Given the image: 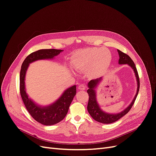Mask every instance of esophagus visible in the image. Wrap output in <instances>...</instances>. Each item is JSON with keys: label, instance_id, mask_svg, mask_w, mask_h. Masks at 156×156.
Listing matches in <instances>:
<instances>
[{"label": "esophagus", "instance_id": "34e87169", "mask_svg": "<svg viewBox=\"0 0 156 156\" xmlns=\"http://www.w3.org/2000/svg\"><path fill=\"white\" fill-rule=\"evenodd\" d=\"M78 89L79 90H84L86 89V86L84 85V84H81L78 87Z\"/></svg>", "mask_w": 156, "mask_h": 156}]
</instances>
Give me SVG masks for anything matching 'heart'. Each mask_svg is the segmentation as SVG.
<instances>
[{"instance_id":"obj_1","label":"heart","mask_w":156,"mask_h":156,"mask_svg":"<svg viewBox=\"0 0 156 156\" xmlns=\"http://www.w3.org/2000/svg\"><path fill=\"white\" fill-rule=\"evenodd\" d=\"M70 62L77 71L86 72L90 78L100 76L111 64V55L103 48H87L73 52Z\"/></svg>"}]
</instances>
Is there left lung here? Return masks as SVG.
Masks as SVG:
<instances>
[{"label":"left lung","instance_id":"obj_1","mask_svg":"<svg viewBox=\"0 0 156 156\" xmlns=\"http://www.w3.org/2000/svg\"><path fill=\"white\" fill-rule=\"evenodd\" d=\"M118 53L119 55V64H127L133 69V72L135 73L136 83H137V89H136V93L133 98V101L129 105V106L126 107L124 111H121L120 112L116 113V114H111V113H108L103 111L101 107L99 105L97 98H96V88L99 84L102 81L103 77L100 78H98L96 79L91 80L88 83V89L87 90V92L89 96V100L87 105V110L89 112V114L93 118V119L96 121L98 122H101L103 124H111L113 123L117 120H119L122 116L126 115L127 112L129 111L131 108L132 106L134 104V102L136 100V96L138 95L139 87H140V81H139V77L137 70L135 67V65L133 62V61L131 60L129 56L125 54L123 52L117 49Z\"/></svg>","mask_w":156,"mask_h":156}]
</instances>
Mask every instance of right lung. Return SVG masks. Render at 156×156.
<instances>
[{"instance_id":"right-lung-1","label":"right lung","mask_w":156,"mask_h":156,"mask_svg":"<svg viewBox=\"0 0 156 156\" xmlns=\"http://www.w3.org/2000/svg\"><path fill=\"white\" fill-rule=\"evenodd\" d=\"M63 50L40 49L30 54L23 61L20 72V94L27 109L33 119L45 126H51L62 121L76 94V85L67 88L54 103L46 106L37 104L29 97L25 88V76L29 64L40 60L53 59Z\"/></svg>"}]
</instances>
